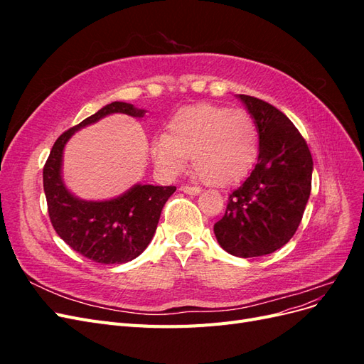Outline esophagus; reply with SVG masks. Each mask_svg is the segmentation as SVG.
Masks as SVG:
<instances>
[{
  "label": "esophagus",
  "instance_id": "34e87169",
  "mask_svg": "<svg viewBox=\"0 0 364 364\" xmlns=\"http://www.w3.org/2000/svg\"><path fill=\"white\" fill-rule=\"evenodd\" d=\"M181 191H183L186 194H199L202 191V188H200V186H197V185H182Z\"/></svg>",
  "mask_w": 364,
  "mask_h": 364
}]
</instances>
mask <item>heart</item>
I'll list each match as a JSON object with an SVG mask.
<instances>
[{"label": "heart", "mask_w": 364, "mask_h": 364, "mask_svg": "<svg viewBox=\"0 0 364 364\" xmlns=\"http://www.w3.org/2000/svg\"><path fill=\"white\" fill-rule=\"evenodd\" d=\"M156 164L181 171L191 158L196 174L208 183H232L250 170L258 155V129L241 109L200 105L176 114L167 134L151 144Z\"/></svg>", "instance_id": "b5f03b06"}]
</instances>
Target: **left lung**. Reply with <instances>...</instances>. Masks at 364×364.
<instances>
[{"label": "left lung", "mask_w": 364, "mask_h": 364, "mask_svg": "<svg viewBox=\"0 0 364 364\" xmlns=\"http://www.w3.org/2000/svg\"><path fill=\"white\" fill-rule=\"evenodd\" d=\"M259 135L255 168L229 194L214 234L230 255L262 257L289 243L311 193L313 158L306 141L279 109L240 94Z\"/></svg>", "instance_id": "left-lung-1"}]
</instances>
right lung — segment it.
I'll return each instance as SVG.
<instances>
[{"mask_svg":"<svg viewBox=\"0 0 364 364\" xmlns=\"http://www.w3.org/2000/svg\"><path fill=\"white\" fill-rule=\"evenodd\" d=\"M111 114L142 118L146 111L114 102L63 132L43 165V191L51 225L65 243L94 262L123 264L146 250L156 232L162 208L176 186L136 183L124 194L103 202L82 200L67 190L60 170L65 144L75 130Z\"/></svg>","mask_w":364,"mask_h":364,"instance_id":"obj_1","label":"right lung"}]
</instances>
